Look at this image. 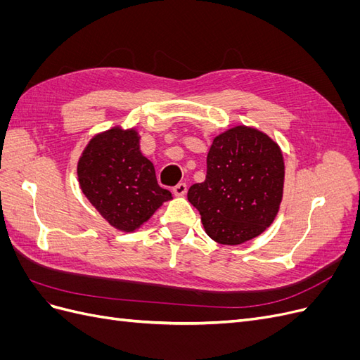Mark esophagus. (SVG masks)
<instances>
[{
  "label": "esophagus",
  "mask_w": 360,
  "mask_h": 360,
  "mask_svg": "<svg viewBox=\"0 0 360 360\" xmlns=\"http://www.w3.org/2000/svg\"><path fill=\"white\" fill-rule=\"evenodd\" d=\"M188 192V186H186V183H179L177 186H174L172 188V193L176 195V197H183L184 193Z\"/></svg>",
  "instance_id": "esophagus-1"
}]
</instances>
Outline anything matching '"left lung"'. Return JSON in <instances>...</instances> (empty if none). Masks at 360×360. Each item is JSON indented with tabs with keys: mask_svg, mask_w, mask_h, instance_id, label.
Wrapping results in <instances>:
<instances>
[{
	"mask_svg": "<svg viewBox=\"0 0 360 360\" xmlns=\"http://www.w3.org/2000/svg\"><path fill=\"white\" fill-rule=\"evenodd\" d=\"M284 169L279 146L258 129L236 126L217 135L205 180L188 192L209 237L234 246L264 233L279 210Z\"/></svg>",
	"mask_w": 360,
	"mask_h": 360,
	"instance_id": "1",
	"label": "left lung"
}]
</instances>
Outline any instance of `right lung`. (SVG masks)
I'll return each mask as SVG.
<instances>
[{
    "instance_id": "1",
    "label": "right lung",
    "mask_w": 360,
    "mask_h": 360,
    "mask_svg": "<svg viewBox=\"0 0 360 360\" xmlns=\"http://www.w3.org/2000/svg\"><path fill=\"white\" fill-rule=\"evenodd\" d=\"M82 193L106 222L132 233L172 200L160 188L155 167L139 150L135 129L112 127L91 138L78 162Z\"/></svg>"
}]
</instances>
